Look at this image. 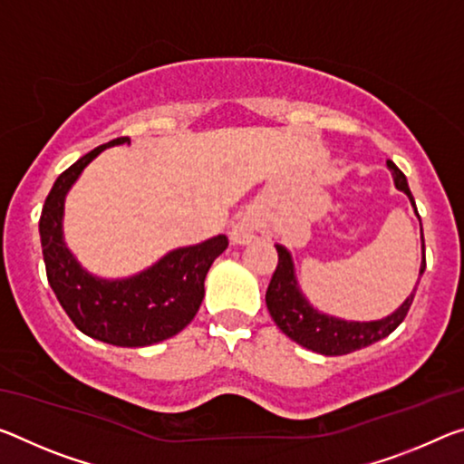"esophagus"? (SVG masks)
Masks as SVG:
<instances>
[{"label":"esophagus","instance_id":"34e87169","mask_svg":"<svg viewBox=\"0 0 464 464\" xmlns=\"http://www.w3.org/2000/svg\"><path fill=\"white\" fill-rule=\"evenodd\" d=\"M268 233H270L268 220L256 210L241 212V215L235 218V223L231 225V231H229L231 241L237 246H246L254 239L268 237Z\"/></svg>","mask_w":464,"mask_h":464}]
</instances>
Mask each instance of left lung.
<instances>
[{
	"instance_id": "left-lung-1",
	"label": "left lung",
	"mask_w": 464,
	"mask_h": 464,
	"mask_svg": "<svg viewBox=\"0 0 464 464\" xmlns=\"http://www.w3.org/2000/svg\"><path fill=\"white\" fill-rule=\"evenodd\" d=\"M386 167L391 169L396 189L407 194L411 206L415 208L413 194H411L404 173L392 163V160H386ZM419 225H421V218H419ZM275 247L278 252V266L270 278L266 291L268 312L272 315V320H275V324L281 328L291 341H295L301 347L310 349L314 353H320V355H347V353H353L357 349L370 347V344L378 343L380 338H386L401 324L404 315H407L411 304H413L419 278H421L425 272V244L421 229V266H419V278L415 283V289L411 291V295L404 299L392 314H388L380 320H343L336 318V315L320 312L318 307H314L310 304V299L305 297V293L301 291L299 286L291 252L281 244H275Z\"/></svg>"
}]
</instances>
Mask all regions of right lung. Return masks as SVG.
<instances>
[{"label":"right lung","instance_id":"obj_1","mask_svg":"<svg viewBox=\"0 0 464 464\" xmlns=\"http://www.w3.org/2000/svg\"><path fill=\"white\" fill-rule=\"evenodd\" d=\"M120 144H130V138L97 146L55 179L43 206L39 233L49 285L76 328L115 347H149L194 320L204 299V278L229 239L217 235L175 247L131 276L102 278L88 272L63 239L65 196L102 150Z\"/></svg>","mask_w":464,"mask_h":464}]
</instances>
